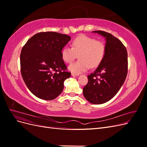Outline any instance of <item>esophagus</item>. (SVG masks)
<instances>
[{
	"label": "esophagus",
	"mask_w": 147,
	"mask_h": 147,
	"mask_svg": "<svg viewBox=\"0 0 147 147\" xmlns=\"http://www.w3.org/2000/svg\"><path fill=\"white\" fill-rule=\"evenodd\" d=\"M71 75H72V77H75V76H78V74H74V73H72V74H71Z\"/></svg>",
	"instance_id": "1"
}]
</instances>
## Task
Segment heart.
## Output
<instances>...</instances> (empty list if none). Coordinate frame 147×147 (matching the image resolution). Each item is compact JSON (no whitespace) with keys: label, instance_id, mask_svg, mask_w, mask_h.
Instances as JSON below:
<instances>
[{"label":"heart","instance_id":"heart-1","mask_svg":"<svg viewBox=\"0 0 147 147\" xmlns=\"http://www.w3.org/2000/svg\"><path fill=\"white\" fill-rule=\"evenodd\" d=\"M72 47H64L61 56L64 62L69 64L79 54L80 60L71 64L68 67L71 72L75 74L86 72L90 66L96 67L102 63L105 55V43L86 35H80L75 38Z\"/></svg>","mask_w":147,"mask_h":147}]
</instances>
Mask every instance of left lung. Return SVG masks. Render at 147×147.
Instances as JSON below:
<instances>
[{
  "instance_id": "obj_1",
  "label": "left lung",
  "mask_w": 147,
  "mask_h": 147,
  "mask_svg": "<svg viewBox=\"0 0 147 147\" xmlns=\"http://www.w3.org/2000/svg\"><path fill=\"white\" fill-rule=\"evenodd\" d=\"M92 32L105 38L106 52L102 63L88 76V82L83 88V93L90 103L102 104L112 99L125 81L127 53L122 42L111 34L102 30Z\"/></svg>"
}]
</instances>
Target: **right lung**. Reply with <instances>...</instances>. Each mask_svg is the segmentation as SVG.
<instances>
[{
    "mask_svg": "<svg viewBox=\"0 0 147 147\" xmlns=\"http://www.w3.org/2000/svg\"><path fill=\"white\" fill-rule=\"evenodd\" d=\"M67 35L55 32L35 34L22 48L21 72L29 91L38 98L51 100L64 89L71 74L61 58V51L70 40Z\"/></svg>",
    "mask_w": 147,
    "mask_h": 147,
    "instance_id": "add662e5",
    "label": "right lung"
}]
</instances>
